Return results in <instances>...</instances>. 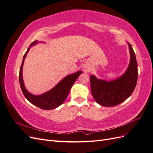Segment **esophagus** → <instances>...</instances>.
Here are the masks:
<instances>
[{
    "label": "esophagus",
    "instance_id": "esophagus-1",
    "mask_svg": "<svg viewBox=\"0 0 153 153\" xmlns=\"http://www.w3.org/2000/svg\"><path fill=\"white\" fill-rule=\"evenodd\" d=\"M84 70L85 72H89L91 70V68L89 66H85L84 67Z\"/></svg>",
    "mask_w": 153,
    "mask_h": 153
}]
</instances>
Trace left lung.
I'll return each instance as SVG.
<instances>
[{
    "label": "left lung",
    "mask_w": 153,
    "mask_h": 153,
    "mask_svg": "<svg viewBox=\"0 0 153 153\" xmlns=\"http://www.w3.org/2000/svg\"><path fill=\"white\" fill-rule=\"evenodd\" d=\"M130 59L126 70L115 79L107 81L90 76L91 93L95 101L104 106H113L123 103L131 95L138 78L137 62L131 44L127 42Z\"/></svg>",
    "instance_id": "8db88e82"
}]
</instances>
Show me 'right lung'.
Returning <instances> with one entry per match:
<instances>
[{
	"mask_svg": "<svg viewBox=\"0 0 153 153\" xmlns=\"http://www.w3.org/2000/svg\"><path fill=\"white\" fill-rule=\"evenodd\" d=\"M38 43H45L41 41H35L32 43L29 47L27 48L26 53L23 58L22 64L20 69L19 73V81L22 91L24 94L25 98L30 103L38 107L43 110H52L57 108L58 106L61 105L64 101L66 100L68 94L74 83L75 82L77 78L82 73V71H78L75 73L70 74L66 76L60 81L58 84L54 86L52 89L45 92L39 95H34L30 93L27 90L24 84V79H23V66H24V61L28 53L29 50L33 46L38 44Z\"/></svg>",
	"mask_w": 153,
	"mask_h": 153,
	"instance_id": "right-lung-1",
	"label": "right lung"
}]
</instances>
